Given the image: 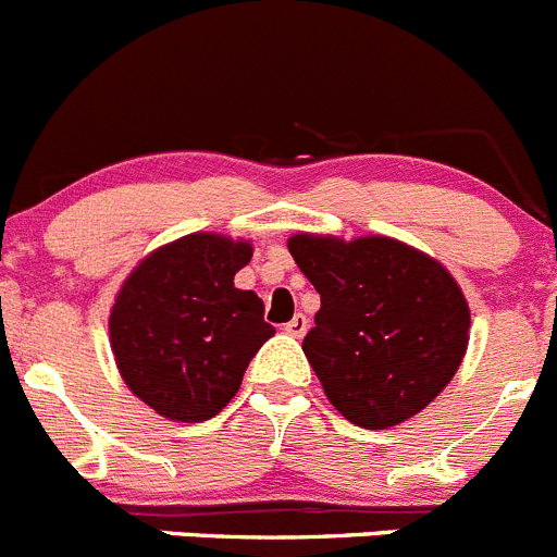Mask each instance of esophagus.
<instances>
[{
    "label": "esophagus",
    "mask_w": 557,
    "mask_h": 557,
    "mask_svg": "<svg viewBox=\"0 0 557 557\" xmlns=\"http://www.w3.org/2000/svg\"><path fill=\"white\" fill-rule=\"evenodd\" d=\"M308 319H305V315L302 313H296L294 315V319H290L288 321V324H285L283 326V330L285 332H288V335H294V337H302L305 335V332H308Z\"/></svg>",
    "instance_id": "esophagus-1"
}]
</instances>
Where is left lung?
I'll use <instances>...</instances> for the list:
<instances>
[{
  "label": "left lung",
  "mask_w": 557,
  "mask_h": 557,
  "mask_svg": "<svg viewBox=\"0 0 557 557\" xmlns=\"http://www.w3.org/2000/svg\"><path fill=\"white\" fill-rule=\"evenodd\" d=\"M321 296L305 357L332 407L362 429H387L429 407L467 349L470 308L429 255L368 236L288 242Z\"/></svg>",
  "instance_id": "left-lung-1"
}]
</instances>
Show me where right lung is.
Masks as SVG:
<instances>
[{"instance_id":"obj_1","label":"right lung","mask_w":557,"mask_h":557,"mask_svg":"<svg viewBox=\"0 0 557 557\" xmlns=\"http://www.w3.org/2000/svg\"><path fill=\"white\" fill-rule=\"evenodd\" d=\"M249 258L247 242L191 233L148 255L114 299V362L134 396L164 418L200 423L222 412L274 335L258 294L233 285Z\"/></svg>"}]
</instances>
